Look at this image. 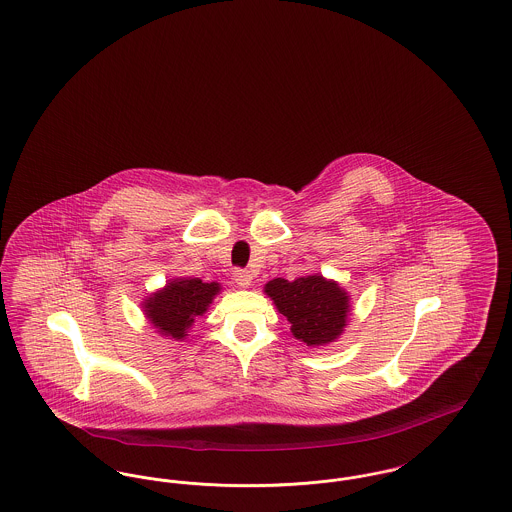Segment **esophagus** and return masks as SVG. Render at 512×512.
Instances as JSON below:
<instances>
[{
	"instance_id": "34e87169",
	"label": "esophagus",
	"mask_w": 512,
	"mask_h": 512,
	"mask_svg": "<svg viewBox=\"0 0 512 512\" xmlns=\"http://www.w3.org/2000/svg\"><path fill=\"white\" fill-rule=\"evenodd\" d=\"M234 280H236V284H238L240 288H249L253 276H251V272L245 270V268H236V270H234Z\"/></svg>"
}]
</instances>
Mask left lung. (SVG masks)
Instances as JSON below:
<instances>
[{
	"mask_svg": "<svg viewBox=\"0 0 512 512\" xmlns=\"http://www.w3.org/2000/svg\"><path fill=\"white\" fill-rule=\"evenodd\" d=\"M265 293L292 324L293 338L307 347L334 343L349 322L351 295L322 274L301 276L292 282L274 278L265 284Z\"/></svg>",
	"mask_w": 512,
	"mask_h": 512,
	"instance_id": "obj_1",
	"label": "left lung"
}]
</instances>
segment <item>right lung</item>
Returning <instances> with one entry per match:
<instances>
[{"instance_id": "1", "label": "right lung", "mask_w": 512, "mask_h": 512, "mask_svg": "<svg viewBox=\"0 0 512 512\" xmlns=\"http://www.w3.org/2000/svg\"><path fill=\"white\" fill-rule=\"evenodd\" d=\"M219 282H201L199 278H172L161 290L149 293L142 301L147 322L155 332L172 341H184L194 326L195 317H203L219 295Z\"/></svg>"}]
</instances>
